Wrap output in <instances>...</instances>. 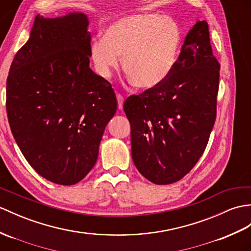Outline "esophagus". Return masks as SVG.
<instances>
[{
  "label": "esophagus",
  "instance_id": "34e87169",
  "mask_svg": "<svg viewBox=\"0 0 251 251\" xmlns=\"http://www.w3.org/2000/svg\"><path fill=\"white\" fill-rule=\"evenodd\" d=\"M116 99H118V107L120 110L123 109V103H124V97L121 94H116Z\"/></svg>",
  "mask_w": 251,
  "mask_h": 251
}]
</instances>
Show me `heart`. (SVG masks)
<instances>
[{
  "mask_svg": "<svg viewBox=\"0 0 251 251\" xmlns=\"http://www.w3.org/2000/svg\"><path fill=\"white\" fill-rule=\"evenodd\" d=\"M183 44L176 21L159 14H133L116 19L93 39L90 60L95 73L108 79L122 66L133 86L151 90L169 78Z\"/></svg>",
  "mask_w": 251,
  "mask_h": 251,
  "instance_id": "obj_1",
  "label": "heart"
}]
</instances>
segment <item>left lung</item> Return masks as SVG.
I'll list each match as a JSON object with an SVG mask.
<instances>
[{
    "instance_id": "8db88e82",
    "label": "left lung",
    "mask_w": 251,
    "mask_h": 251,
    "mask_svg": "<svg viewBox=\"0 0 251 251\" xmlns=\"http://www.w3.org/2000/svg\"><path fill=\"white\" fill-rule=\"evenodd\" d=\"M219 69L207 22L197 21L165 82L125 100L133 164L150 182L176 183L200 159L216 120Z\"/></svg>"
}]
</instances>
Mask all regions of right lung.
Returning <instances> with one entry per match:
<instances>
[{"label": "right lung", "instance_id": "1", "mask_svg": "<svg viewBox=\"0 0 251 251\" xmlns=\"http://www.w3.org/2000/svg\"><path fill=\"white\" fill-rule=\"evenodd\" d=\"M83 13L37 15L6 82L11 132L39 176L74 185L95 166L104 128L118 101L107 80L90 68L91 34Z\"/></svg>", "mask_w": 251, "mask_h": 251}]
</instances>
